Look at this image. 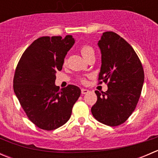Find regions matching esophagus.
<instances>
[{
    "label": "esophagus",
    "instance_id": "1",
    "mask_svg": "<svg viewBox=\"0 0 158 158\" xmlns=\"http://www.w3.org/2000/svg\"><path fill=\"white\" fill-rule=\"evenodd\" d=\"M89 91L88 90V89H81V92H82V94H87V93H89Z\"/></svg>",
    "mask_w": 158,
    "mask_h": 158
}]
</instances>
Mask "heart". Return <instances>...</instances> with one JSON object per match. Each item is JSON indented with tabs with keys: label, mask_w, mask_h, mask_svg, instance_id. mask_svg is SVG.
<instances>
[{
	"label": "heart",
	"mask_w": 158,
	"mask_h": 158,
	"mask_svg": "<svg viewBox=\"0 0 158 158\" xmlns=\"http://www.w3.org/2000/svg\"><path fill=\"white\" fill-rule=\"evenodd\" d=\"M79 50H80V52L82 55V56L85 59H87L89 56H90L91 55L95 54V51H94L93 48H92L91 46L88 45V44H83V45L81 46ZM66 60H65L64 63H66ZM80 81L82 83H85V82H86V79H85V78H81Z\"/></svg>",
	"instance_id": "b5f03b06"
}]
</instances>
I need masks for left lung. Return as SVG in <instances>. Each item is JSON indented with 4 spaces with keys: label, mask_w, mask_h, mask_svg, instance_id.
I'll use <instances>...</instances> for the list:
<instances>
[{
    "label": "left lung",
    "mask_w": 158,
    "mask_h": 158,
    "mask_svg": "<svg viewBox=\"0 0 158 158\" xmlns=\"http://www.w3.org/2000/svg\"><path fill=\"white\" fill-rule=\"evenodd\" d=\"M98 45L102 52L98 83L108 90L95 91L97 102L91 109L97 121L114 127L126 122L136 108L144 80V69L131 46L111 31L103 33Z\"/></svg>",
    "instance_id": "left-lung-1"
}]
</instances>
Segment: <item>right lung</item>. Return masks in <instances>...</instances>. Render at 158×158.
Instances as JSON below:
<instances>
[{
	"instance_id": "1",
	"label": "right lung",
	"mask_w": 158,
	"mask_h": 158,
	"mask_svg": "<svg viewBox=\"0 0 158 158\" xmlns=\"http://www.w3.org/2000/svg\"><path fill=\"white\" fill-rule=\"evenodd\" d=\"M74 38L42 36L33 41L20 57L14 76V90L28 118L39 128L52 131L68 122L73 106L80 96L79 87L55 85L56 73Z\"/></svg>"
}]
</instances>
